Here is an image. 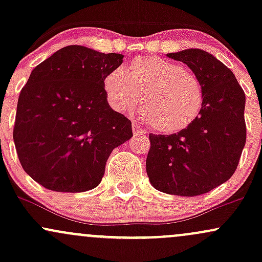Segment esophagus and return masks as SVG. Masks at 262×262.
I'll use <instances>...</instances> for the list:
<instances>
[{"label": "esophagus", "mask_w": 262, "mask_h": 262, "mask_svg": "<svg viewBox=\"0 0 262 262\" xmlns=\"http://www.w3.org/2000/svg\"><path fill=\"white\" fill-rule=\"evenodd\" d=\"M133 133H134V135H144V134H146V132L143 130L139 125H137L135 123H133Z\"/></svg>", "instance_id": "obj_1"}]
</instances>
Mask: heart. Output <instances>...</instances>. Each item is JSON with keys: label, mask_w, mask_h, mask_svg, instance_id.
Returning <instances> with one entry per match:
<instances>
[{"label": "heart", "mask_w": 262, "mask_h": 262, "mask_svg": "<svg viewBox=\"0 0 262 262\" xmlns=\"http://www.w3.org/2000/svg\"><path fill=\"white\" fill-rule=\"evenodd\" d=\"M111 108L125 114L143 102L141 117L161 133H179L193 124L202 110L204 95L200 81L182 66L161 56H139L103 79Z\"/></svg>", "instance_id": "1"}]
</instances>
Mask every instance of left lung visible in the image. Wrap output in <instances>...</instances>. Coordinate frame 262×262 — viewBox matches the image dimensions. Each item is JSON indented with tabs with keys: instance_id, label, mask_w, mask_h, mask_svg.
<instances>
[{
	"instance_id": "1",
	"label": "left lung",
	"mask_w": 262,
	"mask_h": 262,
	"mask_svg": "<svg viewBox=\"0 0 262 262\" xmlns=\"http://www.w3.org/2000/svg\"><path fill=\"white\" fill-rule=\"evenodd\" d=\"M192 70L203 89L200 116L185 130L149 134V181L158 191L192 197L233 176L245 146V93L235 75L212 54L186 49L166 54Z\"/></svg>"
}]
</instances>
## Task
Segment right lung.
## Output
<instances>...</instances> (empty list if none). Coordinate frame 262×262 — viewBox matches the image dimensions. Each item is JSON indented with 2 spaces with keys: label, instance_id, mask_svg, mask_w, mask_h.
<instances>
[{
  "label": "right lung",
  "instance_id": "right-lung-1",
  "mask_svg": "<svg viewBox=\"0 0 262 262\" xmlns=\"http://www.w3.org/2000/svg\"><path fill=\"white\" fill-rule=\"evenodd\" d=\"M123 58L69 45L33 69L18 98L13 140L39 185L55 192L97 187L112 150L133 137L132 122L103 91L104 76Z\"/></svg>",
  "mask_w": 262,
  "mask_h": 262
}]
</instances>
